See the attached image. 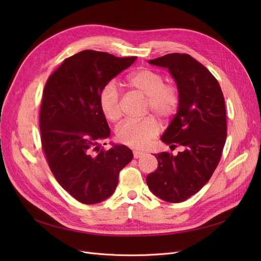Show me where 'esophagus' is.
<instances>
[{"mask_svg": "<svg viewBox=\"0 0 261 261\" xmlns=\"http://www.w3.org/2000/svg\"><path fill=\"white\" fill-rule=\"evenodd\" d=\"M144 155H145V153L142 152V151H138V150H134V151H133V156H134L135 159H141V158H143Z\"/></svg>", "mask_w": 261, "mask_h": 261, "instance_id": "esophagus-1", "label": "esophagus"}]
</instances>
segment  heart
Wrapping results in <instances>:
<instances>
[{
  "label": "heart",
  "instance_id": "obj_1",
  "mask_svg": "<svg viewBox=\"0 0 261 261\" xmlns=\"http://www.w3.org/2000/svg\"><path fill=\"white\" fill-rule=\"evenodd\" d=\"M126 85L147 96V110L162 119H169L179 108L180 92L171 82H164V76L151 68H140L129 74ZM99 107L110 121H117L121 115L120 96L113 82L107 84L99 93ZM160 131L158 120L147 116L141 120L127 119L116 128L117 140L129 147L144 148Z\"/></svg>",
  "mask_w": 261,
  "mask_h": 261
}]
</instances>
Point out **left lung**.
I'll return each instance as SVG.
<instances>
[{"mask_svg": "<svg viewBox=\"0 0 261 261\" xmlns=\"http://www.w3.org/2000/svg\"><path fill=\"white\" fill-rule=\"evenodd\" d=\"M148 62L167 67L176 82L179 108L162 141L184 151L156 154L159 167L146 182L162 200L180 203L210 181L221 160L227 135L224 96L215 76L190 55L167 54Z\"/></svg>", "mask_w": 261, "mask_h": 261, "instance_id": "obj_1", "label": "left lung"}]
</instances>
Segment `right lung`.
Segmentation results:
<instances>
[{"label":"right lung","instance_id":"right-lung-1","mask_svg":"<svg viewBox=\"0 0 261 261\" xmlns=\"http://www.w3.org/2000/svg\"><path fill=\"white\" fill-rule=\"evenodd\" d=\"M136 58L86 49L64 59L45 84L39 115L41 145L57 182L84 204L111 196L119 171L132 161L128 147L106 150L100 145L110 129L98 97Z\"/></svg>","mask_w":261,"mask_h":261}]
</instances>
